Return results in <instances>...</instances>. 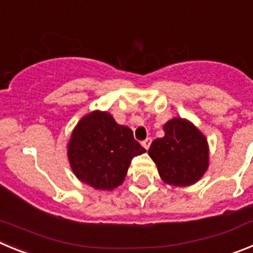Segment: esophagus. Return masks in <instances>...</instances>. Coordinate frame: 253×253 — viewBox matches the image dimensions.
<instances>
[{
  "label": "esophagus",
  "instance_id": "esophagus-1",
  "mask_svg": "<svg viewBox=\"0 0 253 253\" xmlns=\"http://www.w3.org/2000/svg\"><path fill=\"white\" fill-rule=\"evenodd\" d=\"M151 142H152L151 138H147L146 140H143V142H142V146L144 147V148H146V149H148L149 146H151Z\"/></svg>",
  "mask_w": 253,
  "mask_h": 253
}]
</instances>
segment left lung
<instances>
[{
	"mask_svg": "<svg viewBox=\"0 0 253 253\" xmlns=\"http://www.w3.org/2000/svg\"><path fill=\"white\" fill-rule=\"evenodd\" d=\"M163 131L165 137L154 139L148 149L162 181L172 186L196 184L209 167L207 137L182 118L169 120Z\"/></svg>",
	"mask_w": 253,
	"mask_h": 253,
	"instance_id": "8db88e82",
	"label": "left lung"
}]
</instances>
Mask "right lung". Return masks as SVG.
<instances>
[{
  "mask_svg": "<svg viewBox=\"0 0 253 253\" xmlns=\"http://www.w3.org/2000/svg\"><path fill=\"white\" fill-rule=\"evenodd\" d=\"M146 149L128 126L107 111L95 110L82 118L67 144V156L78 180L95 190L116 189L124 182L131 158Z\"/></svg>",
  "mask_w": 253,
  "mask_h": 253,
  "instance_id": "add662e5",
  "label": "right lung"
}]
</instances>
